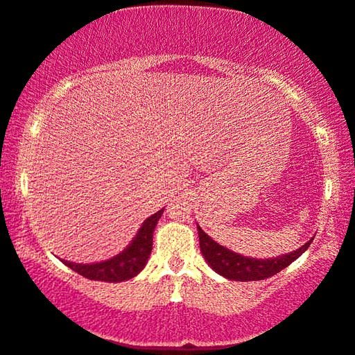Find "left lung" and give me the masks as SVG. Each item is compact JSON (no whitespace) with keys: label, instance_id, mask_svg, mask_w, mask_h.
Here are the masks:
<instances>
[{"label":"left lung","instance_id":"left-lung-1","mask_svg":"<svg viewBox=\"0 0 355 355\" xmlns=\"http://www.w3.org/2000/svg\"><path fill=\"white\" fill-rule=\"evenodd\" d=\"M198 230V241H200V250L203 259L207 263L216 271L218 275L225 276L231 281H260L266 279L270 276L279 273L286 266L293 263L295 259H299L305 250L312 244L313 237L305 242L297 250L289 252V254L275 257V259H252V257H244L236 254L223 247L211 239L210 236L205 234L200 226L197 225Z\"/></svg>","mask_w":355,"mask_h":355}]
</instances>
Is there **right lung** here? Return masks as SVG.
I'll return each mask as SVG.
<instances>
[{"label":"right lung","mask_w":355,"mask_h":355,"mask_svg":"<svg viewBox=\"0 0 355 355\" xmlns=\"http://www.w3.org/2000/svg\"><path fill=\"white\" fill-rule=\"evenodd\" d=\"M162 215L163 210L148 216L142 223L132 242L123 252L114 255L113 259L98 261V263H74V261L67 260L61 261L87 279L105 281V283H121V281L134 278L147 265L148 257L152 254L155 226H157Z\"/></svg>","instance_id":"obj_1"}]
</instances>
